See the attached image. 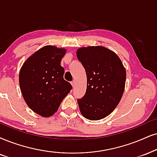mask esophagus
Segmentation results:
<instances>
[{
	"mask_svg": "<svg viewBox=\"0 0 157 157\" xmlns=\"http://www.w3.org/2000/svg\"><path fill=\"white\" fill-rule=\"evenodd\" d=\"M71 85H72V88H74L75 86V81H72V82H71Z\"/></svg>",
	"mask_w": 157,
	"mask_h": 157,
	"instance_id": "obj_1",
	"label": "esophagus"
}]
</instances>
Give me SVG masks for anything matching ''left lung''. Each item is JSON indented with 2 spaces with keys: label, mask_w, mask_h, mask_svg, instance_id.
Returning <instances> with one entry per match:
<instances>
[{
  "label": "left lung",
  "mask_w": 157,
  "mask_h": 157,
  "mask_svg": "<svg viewBox=\"0 0 157 157\" xmlns=\"http://www.w3.org/2000/svg\"><path fill=\"white\" fill-rule=\"evenodd\" d=\"M77 57L84 67L87 88L79 108L85 118L99 120L109 115L122 98L126 70L120 57L101 45L79 48Z\"/></svg>",
  "instance_id": "obj_1"
}]
</instances>
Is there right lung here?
<instances>
[{"instance_id": "obj_1", "label": "right lung", "mask_w": 157, "mask_h": 157, "mask_svg": "<svg viewBox=\"0 0 157 157\" xmlns=\"http://www.w3.org/2000/svg\"><path fill=\"white\" fill-rule=\"evenodd\" d=\"M67 49L45 45L26 59L19 72V82L26 104L33 112L48 117L57 112L72 88L64 80L61 61Z\"/></svg>"}]
</instances>
